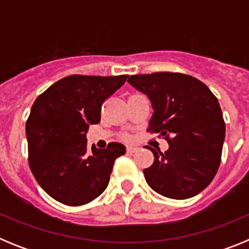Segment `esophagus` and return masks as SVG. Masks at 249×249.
I'll return each mask as SVG.
<instances>
[{
    "instance_id": "esophagus-1",
    "label": "esophagus",
    "mask_w": 249,
    "mask_h": 249,
    "mask_svg": "<svg viewBox=\"0 0 249 249\" xmlns=\"http://www.w3.org/2000/svg\"><path fill=\"white\" fill-rule=\"evenodd\" d=\"M137 147H133V146H128L127 147V153H135L137 151Z\"/></svg>"
}]
</instances>
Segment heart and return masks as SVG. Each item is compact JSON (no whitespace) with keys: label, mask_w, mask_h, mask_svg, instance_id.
<instances>
[{"label":"heart","mask_w":249,"mask_h":249,"mask_svg":"<svg viewBox=\"0 0 249 249\" xmlns=\"http://www.w3.org/2000/svg\"><path fill=\"white\" fill-rule=\"evenodd\" d=\"M126 138H127V140H128V138H129V137H128V136H127V137H126Z\"/></svg>","instance_id":"heart-1"}]
</instances>
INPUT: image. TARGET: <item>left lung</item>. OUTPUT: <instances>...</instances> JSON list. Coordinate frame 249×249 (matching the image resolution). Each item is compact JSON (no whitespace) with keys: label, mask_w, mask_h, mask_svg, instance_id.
Listing matches in <instances>:
<instances>
[{"label":"left lung","mask_w":249,"mask_h":249,"mask_svg":"<svg viewBox=\"0 0 249 249\" xmlns=\"http://www.w3.org/2000/svg\"><path fill=\"white\" fill-rule=\"evenodd\" d=\"M153 107L147 131L160 133L169 147L151 149L155 160L143 169L152 190L175 199L191 198L212 182L221 163L226 124L218 100L192 76L172 72L129 76Z\"/></svg>","instance_id":"obj_1"}]
</instances>
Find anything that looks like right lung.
Segmentation results:
<instances>
[{"label": "right lung", "instance_id": "obj_1", "mask_svg": "<svg viewBox=\"0 0 249 249\" xmlns=\"http://www.w3.org/2000/svg\"><path fill=\"white\" fill-rule=\"evenodd\" d=\"M123 76L72 74L39 94L26 122L28 162L36 181L56 201L82 206L107 188L116 158L126 153L112 142L87 147L89 124L101 121L105 100L126 82Z\"/></svg>", "mask_w": 249, "mask_h": 249}]
</instances>
